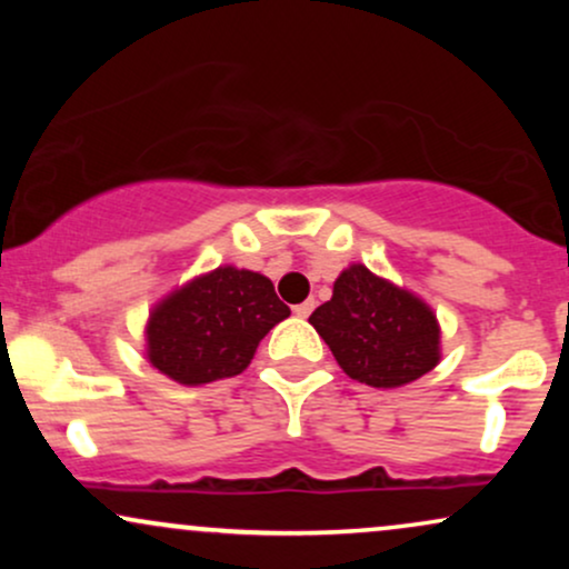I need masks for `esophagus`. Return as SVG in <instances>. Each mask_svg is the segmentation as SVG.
I'll return each instance as SVG.
<instances>
[{
    "label": "esophagus",
    "instance_id": "1",
    "mask_svg": "<svg viewBox=\"0 0 569 569\" xmlns=\"http://www.w3.org/2000/svg\"><path fill=\"white\" fill-rule=\"evenodd\" d=\"M312 310H316V299H307V302L293 307V312H297V318H307Z\"/></svg>",
    "mask_w": 569,
    "mask_h": 569
}]
</instances>
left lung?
Returning <instances> with one entry per match:
<instances>
[{
    "label": "left lung",
    "mask_w": 569,
    "mask_h": 569,
    "mask_svg": "<svg viewBox=\"0 0 569 569\" xmlns=\"http://www.w3.org/2000/svg\"><path fill=\"white\" fill-rule=\"evenodd\" d=\"M350 380L401 388L439 363V323L415 293L352 264L310 316Z\"/></svg>",
    "instance_id": "left-lung-1"
}]
</instances>
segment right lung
Returning <instances> with one entry per match:
<instances>
[{
  "label": "right lung",
  "instance_id": "obj_1",
  "mask_svg": "<svg viewBox=\"0 0 569 569\" xmlns=\"http://www.w3.org/2000/svg\"><path fill=\"white\" fill-rule=\"evenodd\" d=\"M289 316L270 278L219 267L154 307L147 356L181 385L227 380L251 363L267 331Z\"/></svg>",
  "mask_w": 569,
  "mask_h": 569
}]
</instances>
